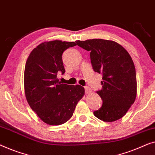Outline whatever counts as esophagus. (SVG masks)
<instances>
[{
  "label": "esophagus",
  "mask_w": 155,
  "mask_h": 155,
  "mask_svg": "<svg viewBox=\"0 0 155 155\" xmlns=\"http://www.w3.org/2000/svg\"><path fill=\"white\" fill-rule=\"evenodd\" d=\"M85 89V93L86 94H90L91 92V89L89 88V87H84Z\"/></svg>",
  "instance_id": "34e87169"
}]
</instances>
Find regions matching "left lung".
<instances>
[{
	"mask_svg": "<svg viewBox=\"0 0 155 155\" xmlns=\"http://www.w3.org/2000/svg\"><path fill=\"white\" fill-rule=\"evenodd\" d=\"M76 43L90 51L94 71L103 75L102 89L97 91L103 104L94 115L104 122L122 118L135 101L137 91L136 69L131 56L112 40L91 39Z\"/></svg>",
	"mask_w": 155,
	"mask_h": 155,
	"instance_id": "1",
	"label": "left lung"
}]
</instances>
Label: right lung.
<instances>
[{
    "mask_svg": "<svg viewBox=\"0 0 155 155\" xmlns=\"http://www.w3.org/2000/svg\"><path fill=\"white\" fill-rule=\"evenodd\" d=\"M74 42H45L31 51L24 70V89L31 109L46 124L60 125L72 117L84 94L80 85L63 84L57 74H64L62 54Z\"/></svg>",
    "mask_w": 155,
    "mask_h": 155,
    "instance_id": "add662e5",
    "label": "right lung"
}]
</instances>
